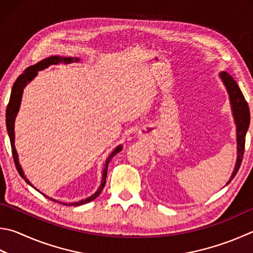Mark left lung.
Instances as JSON below:
<instances>
[{
    "mask_svg": "<svg viewBox=\"0 0 253 253\" xmlns=\"http://www.w3.org/2000/svg\"><path fill=\"white\" fill-rule=\"evenodd\" d=\"M219 76L224 86H226L229 94L232 115L233 118H235V123L237 126V162L231 177L227 182L228 185V183H230L232 179L235 178L242 162L243 153H245L246 134L250 125V111L247 100L245 99V96H243L242 91L239 88L237 82L232 79V76L229 75L227 72H221Z\"/></svg>",
    "mask_w": 253,
    "mask_h": 253,
    "instance_id": "8db88e82",
    "label": "left lung"
}]
</instances>
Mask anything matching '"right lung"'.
<instances>
[{"mask_svg":"<svg viewBox=\"0 0 253 253\" xmlns=\"http://www.w3.org/2000/svg\"><path fill=\"white\" fill-rule=\"evenodd\" d=\"M80 58L79 57H62V56H49L47 58L43 59V61L39 62L38 64H35V65H32L30 67H27L26 70L23 72V74H21L20 76L17 77V80L15 81L14 85H13V88L11 91V97H10V102H8V105L6 107V129H7V134L8 137H10V141H11V147H12V154H13V159H14V163H15V166L18 173H20V176L24 179V180L29 183L30 186H32L33 188H35L32 183L30 182L29 179L26 178V176L23 172V169L21 167L20 163H18V155L16 153V149H15V145H14V141H15V134H14V123H15V117L18 113V109H20L21 106V100H22V95H23V90H24V87L29 84V83L34 79V77L38 75V72L39 71H42L45 70V68H47L50 65H56V64L59 63H64V64H70V63H74V62H79ZM123 147L122 145L117 146L116 148L113 150V153L108 156V158L106 159V163L104 165V169H103V173H102V182H100V185L98 187L97 191L95 192V194L91 195L88 198H86L84 200H80L77 201V203H70V204H65V203H61V201L58 200H55L53 198H49L48 196L44 195L46 198L50 199L52 201H55V203H58V204H62L64 206H81V205H84L87 203H90L91 200H94L97 198V197L100 195V192L103 191L104 187H105V183H106V177H107V169H108V164L111 162L112 158L114 157L115 155L118 154L119 151H122ZM36 189V188H35ZM38 190V189H36Z\"/></svg>","mask_w":253,"mask_h":253,"instance_id":"add662e5","label":"right lung"}]
</instances>
